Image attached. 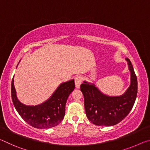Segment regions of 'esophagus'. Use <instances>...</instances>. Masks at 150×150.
Here are the masks:
<instances>
[{
	"label": "esophagus",
	"instance_id": "esophagus-1",
	"mask_svg": "<svg viewBox=\"0 0 150 150\" xmlns=\"http://www.w3.org/2000/svg\"><path fill=\"white\" fill-rule=\"evenodd\" d=\"M82 83V77L81 76H77L75 79V87L76 88H79L80 87V85Z\"/></svg>",
	"mask_w": 150,
	"mask_h": 150
}]
</instances>
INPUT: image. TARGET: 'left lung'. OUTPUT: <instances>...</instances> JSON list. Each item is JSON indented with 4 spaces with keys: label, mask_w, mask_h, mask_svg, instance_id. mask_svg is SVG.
<instances>
[{
    "label": "left lung",
    "mask_w": 150,
    "mask_h": 150,
    "mask_svg": "<svg viewBox=\"0 0 150 150\" xmlns=\"http://www.w3.org/2000/svg\"><path fill=\"white\" fill-rule=\"evenodd\" d=\"M126 60L130 72V85L122 95H106L94 83L86 81L81 85L86 115L95 125H116L128 115L133 107L138 92V81L131 62L128 58Z\"/></svg>",
    "instance_id": "left-lung-1"
}]
</instances>
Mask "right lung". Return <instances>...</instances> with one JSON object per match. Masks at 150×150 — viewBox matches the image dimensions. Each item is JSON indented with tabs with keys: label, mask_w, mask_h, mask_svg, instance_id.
Masks as SVG:
<instances>
[{
	"label": "right lung",
	"mask_w": 150,
	"mask_h": 150,
	"mask_svg": "<svg viewBox=\"0 0 150 150\" xmlns=\"http://www.w3.org/2000/svg\"><path fill=\"white\" fill-rule=\"evenodd\" d=\"M74 88V79L63 82L45 102L35 106L26 105L18 99L13 77L11 83L12 100L20 116L30 126L39 129L50 128L57 126L64 118L66 102Z\"/></svg>",
	"instance_id": "right-lung-1"
}]
</instances>
